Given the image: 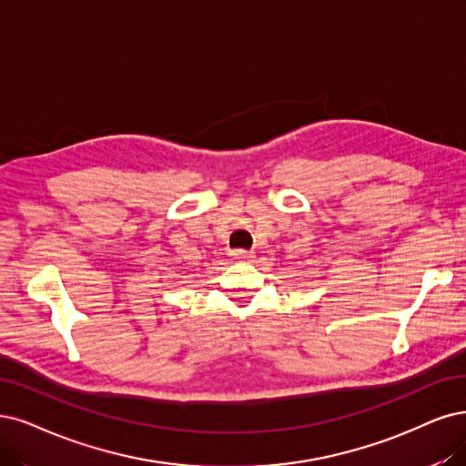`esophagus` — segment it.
I'll return each mask as SVG.
<instances>
[{
  "mask_svg": "<svg viewBox=\"0 0 466 466\" xmlns=\"http://www.w3.org/2000/svg\"><path fill=\"white\" fill-rule=\"evenodd\" d=\"M232 255L236 257V259H246V261L253 259V251H246V249H234Z\"/></svg>",
  "mask_w": 466,
  "mask_h": 466,
  "instance_id": "esophagus-1",
  "label": "esophagus"
}]
</instances>
